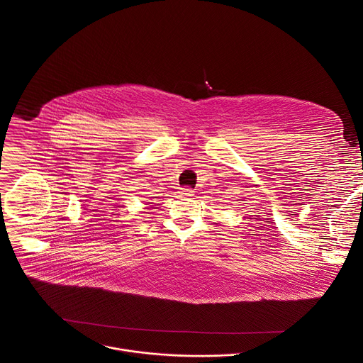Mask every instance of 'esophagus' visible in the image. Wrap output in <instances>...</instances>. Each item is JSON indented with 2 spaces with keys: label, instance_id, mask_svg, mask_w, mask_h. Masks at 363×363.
I'll return each instance as SVG.
<instances>
[{
  "label": "esophagus",
  "instance_id": "obj_1",
  "mask_svg": "<svg viewBox=\"0 0 363 363\" xmlns=\"http://www.w3.org/2000/svg\"><path fill=\"white\" fill-rule=\"evenodd\" d=\"M181 195H182L184 198H191V196L194 195V191L189 189V188H184V189L181 191Z\"/></svg>",
  "mask_w": 363,
  "mask_h": 363
}]
</instances>
